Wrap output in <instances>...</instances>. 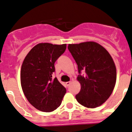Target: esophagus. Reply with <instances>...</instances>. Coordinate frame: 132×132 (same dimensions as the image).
<instances>
[{
  "label": "esophagus",
  "instance_id": "obj_1",
  "mask_svg": "<svg viewBox=\"0 0 132 132\" xmlns=\"http://www.w3.org/2000/svg\"><path fill=\"white\" fill-rule=\"evenodd\" d=\"M70 84H71V82H70H70H67L65 83V85L68 87V86L70 85Z\"/></svg>",
  "mask_w": 132,
  "mask_h": 132
}]
</instances>
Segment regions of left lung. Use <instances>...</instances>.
<instances>
[{"instance_id": "1", "label": "left lung", "mask_w": 132, "mask_h": 132, "mask_svg": "<svg viewBox=\"0 0 132 132\" xmlns=\"http://www.w3.org/2000/svg\"><path fill=\"white\" fill-rule=\"evenodd\" d=\"M68 49L79 73L77 80L81 90L75 96L77 100L87 108L101 105L112 94L116 83V67L112 57L104 47L94 42L69 44Z\"/></svg>"}]
</instances>
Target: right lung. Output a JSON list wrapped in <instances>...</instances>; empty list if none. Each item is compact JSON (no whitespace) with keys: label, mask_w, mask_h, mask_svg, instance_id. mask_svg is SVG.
Segmentation results:
<instances>
[{"label":"right lung","mask_w":132,"mask_h":132,"mask_svg":"<svg viewBox=\"0 0 132 132\" xmlns=\"http://www.w3.org/2000/svg\"><path fill=\"white\" fill-rule=\"evenodd\" d=\"M66 44H38L31 49L22 63L20 82L28 101L35 109L50 112L62 103L66 88L57 78L54 63L66 50Z\"/></svg>","instance_id":"add662e5"}]
</instances>
